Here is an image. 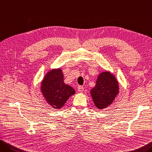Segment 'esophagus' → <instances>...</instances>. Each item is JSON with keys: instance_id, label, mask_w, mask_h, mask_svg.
<instances>
[{"instance_id": "obj_1", "label": "esophagus", "mask_w": 152, "mask_h": 152, "mask_svg": "<svg viewBox=\"0 0 152 152\" xmlns=\"http://www.w3.org/2000/svg\"><path fill=\"white\" fill-rule=\"evenodd\" d=\"M83 89H84V88H83V86H79L77 87V90L79 91V92H82V91H83Z\"/></svg>"}]
</instances>
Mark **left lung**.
<instances>
[{"mask_svg": "<svg viewBox=\"0 0 152 152\" xmlns=\"http://www.w3.org/2000/svg\"><path fill=\"white\" fill-rule=\"evenodd\" d=\"M118 92V81L115 76L108 71L99 73L95 87L90 90L94 103L99 110L110 106Z\"/></svg>", "mask_w": 152, "mask_h": 152, "instance_id": "8db88e82", "label": "left lung"}]
</instances>
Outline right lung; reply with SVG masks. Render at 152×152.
<instances>
[{"label":"right lung","mask_w":152,"mask_h":152,"mask_svg":"<svg viewBox=\"0 0 152 152\" xmlns=\"http://www.w3.org/2000/svg\"><path fill=\"white\" fill-rule=\"evenodd\" d=\"M41 92L50 106L60 109L75 91L71 86L64 83L62 69H53L47 73L41 82Z\"/></svg>","instance_id":"add662e5"}]
</instances>
